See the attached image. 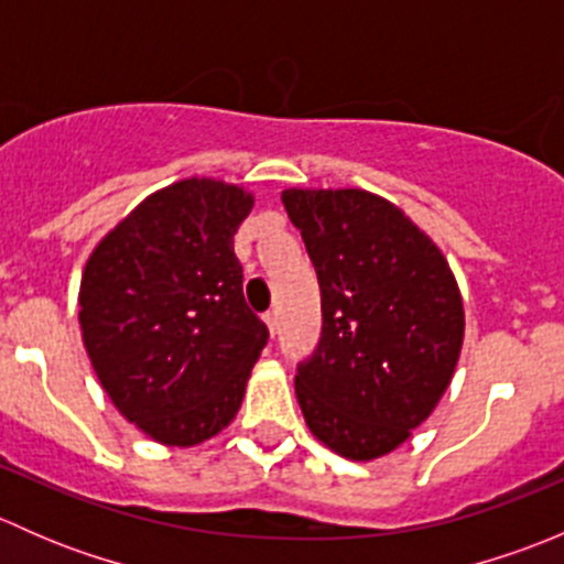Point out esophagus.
Returning a JSON list of instances; mask_svg holds the SVG:
<instances>
[{"label":"esophagus","instance_id":"esophagus-1","mask_svg":"<svg viewBox=\"0 0 564 564\" xmlns=\"http://www.w3.org/2000/svg\"><path fill=\"white\" fill-rule=\"evenodd\" d=\"M264 324H267V329H270V335L278 333V314H275V311H267Z\"/></svg>","mask_w":564,"mask_h":564}]
</instances>
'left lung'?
<instances>
[{
	"instance_id": "8db88e82",
	"label": "left lung",
	"mask_w": 564,
	"mask_h": 564,
	"mask_svg": "<svg viewBox=\"0 0 564 564\" xmlns=\"http://www.w3.org/2000/svg\"><path fill=\"white\" fill-rule=\"evenodd\" d=\"M322 286V340L294 390L311 434L338 456L401 447L451 388L464 300L440 246L401 207L360 187H286Z\"/></svg>"
}]
</instances>
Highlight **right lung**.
Returning <instances> with one entry per match:
<instances>
[{"label":"right lung","instance_id":"obj_1","mask_svg":"<svg viewBox=\"0 0 564 564\" xmlns=\"http://www.w3.org/2000/svg\"><path fill=\"white\" fill-rule=\"evenodd\" d=\"M242 185L187 176L150 193L93 248L78 289L84 349L124 420L196 447L240 412L267 327L242 297Z\"/></svg>","mask_w":564,"mask_h":564}]
</instances>
